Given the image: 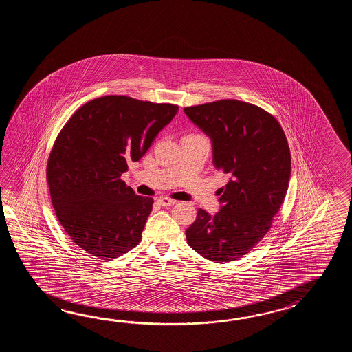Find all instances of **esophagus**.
Returning a JSON list of instances; mask_svg holds the SVG:
<instances>
[{"label": "esophagus", "instance_id": "1", "mask_svg": "<svg viewBox=\"0 0 352 352\" xmlns=\"http://www.w3.org/2000/svg\"><path fill=\"white\" fill-rule=\"evenodd\" d=\"M158 204L161 205V206H171V205H175L176 204V200H173V199H170V197H160L157 200Z\"/></svg>", "mask_w": 352, "mask_h": 352}]
</instances>
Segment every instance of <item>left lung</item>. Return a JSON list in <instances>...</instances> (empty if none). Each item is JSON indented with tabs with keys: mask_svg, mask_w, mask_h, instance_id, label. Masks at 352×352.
<instances>
[{
	"mask_svg": "<svg viewBox=\"0 0 352 352\" xmlns=\"http://www.w3.org/2000/svg\"><path fill=\"white\" fill-rule=\"evenodd\" d=\"M209 135L214 165L229 182L219 188L221 210L199 209L187 244L211 262L236 261L270 232L285 201L291 151L277 118L258 105L221 99L184 108Z\"/></svg>",
	"mask_w": 352,
	"mask_h": 352,
	"instance_id": "obj_1",
	"label": "left lung"
}]
</instances>
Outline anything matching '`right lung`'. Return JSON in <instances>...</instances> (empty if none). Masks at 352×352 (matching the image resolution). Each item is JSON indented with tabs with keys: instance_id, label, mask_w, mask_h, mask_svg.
I'll list each match as a JSON object with an SVG mask.
<instances>
[{
	"instance_id": "obj_1",
	"label": "right lung",
	"mask_w": 352,
	"mask_h": 352,
	"mask_svg": "<svg viewBox=\"0 0 352 352\" xmlns=\"http://www.w3.org/2000/svg\"><path fill=\"white\" fill-rule=\"evenodd\" d=\"M179 105L105 96L82 104L61 128L46 179L60 224L75 244L100 259L138 245L153 205L120 179Z\"/></svg>"
}]
</instances>
